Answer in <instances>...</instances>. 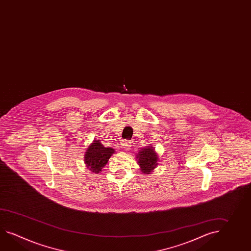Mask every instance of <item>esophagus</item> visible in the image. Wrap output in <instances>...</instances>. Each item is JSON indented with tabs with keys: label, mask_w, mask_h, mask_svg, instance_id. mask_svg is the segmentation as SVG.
<instances>
[{
	"label": "esophagus",
	"mask_w": 251,
	"mask_h": 251,
	"mask_svg": "<svg viewBox=\"0 0 251 251\" xmlns=\"http://www.w3.org/2000/svg\"><path fill=\"white\" fill-rule=\"evenodd\" d=\"M130 147H131V142H129L128 140H126V141H124V142H123V148L124 151H129Z\"/></svg>",
	"instance_id": "obj_1"
}]
</instances>
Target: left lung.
Returning <instances> with one entry per match:
<instances>
[{
  "label": "left lung",
  "mask_w": 251,
  "mask_h": 251,
  "mask_svg": "<svg viewBox=\"0 0 251 251\" xmlns=\"http://www.w3.org/2000/svg\"><path fill=\"white\" fill-rule=\"evenodd\" d=\"M136 159L139 164L141 172L145 175L151 174L156 166L158 165V155L156 153L154 147L150 144L144 149H140L139 153L136 155Z\"/></svg>",
  "instance_id": "obj_1"
}]
</instances>
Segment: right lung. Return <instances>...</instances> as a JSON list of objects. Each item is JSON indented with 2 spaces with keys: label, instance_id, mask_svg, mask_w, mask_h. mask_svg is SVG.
Returning a JSON list of instances; mask_svg holds the SVG:
<instances>
[{
  "label": "right lung",
  "instance_id": "1",
  "mask_svg": "<svg viewBox=\"0 0 251 251\" xmlns=\"http://www.w3.org/2000/svg\"><path fill=\"white\" fill-rule=\"evenodd\" d=\"M114 153L113 149L106 148L100 140L95 139L84 152V164L92 173H100Z\"/></svg>",
  "mask_w": 251,
  "mask_h": 251
}]
</instances>
